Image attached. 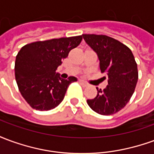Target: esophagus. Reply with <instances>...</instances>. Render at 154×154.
I'll use <instances>...</instances> for the list:
<instances>
[{"instance_id": "obj_1", "label": "esophagus", "mask_w": 154, "mask_h": 154, "mask_svg": "<svg viewBox=\"0 0 154 154\" xmlns=\"http://www.w3.org/2000/svg\"><path fill=\"white\" fill-rule=\"evenodd\" d=\"M79 82H80V84H82L83 87H87V84L86 83V82H84L82 80H79Z\"/></svg>"}]
</instances>
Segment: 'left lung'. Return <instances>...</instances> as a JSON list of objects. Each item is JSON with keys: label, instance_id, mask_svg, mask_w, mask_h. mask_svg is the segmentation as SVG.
Masks as SVG:
<instances>
[{"label": "left lung", "instance_id": "obj_1", "mask_svg": "<svg viewBox=\"0 0 154 154\" xmlns=\"http://www.w3.org/2000/svg\"><path fill=\"white\" fill-rule=\"evenodd\" d=\"M84 40L97 54L101 72H106L108 85L97 96L87 100L95 112L110 116L129 102L138 82V68L132 52L126 45L106 35H82Z\"/></svg>", "mask_w": 154, "mask_h": 154}]
</instances>
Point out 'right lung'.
Wrapping results in <instances>:
<instances>
[{"instance_id":"1","label":"right lung","mask_w":154,"mask_h":154,"mask_svg":"<svg viewBox=\"0 0 154 154\" xmlns=\"http://www.w3.org/2000/svg\"><path fill=\"white\" fill-rule=\"evenodd\" d=\"M82 39V35L53 38L21 48L15 58V80L22 97L33 109H54L63 101L68 86L77 81L75 77L63 79L56 70Z\"/></svg>"}]
</instances>
